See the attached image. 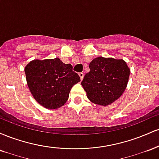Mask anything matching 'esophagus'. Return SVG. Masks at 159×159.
<instances>
[{
  "mask_svg": "<svg viewBox=\"0 0 159 159\" xmlns=\"http://www.w3.org/2000/svg\"><path fill=\"white\" fill-rule=\"evenodd\" d=\"M84 74L83 72H80L79 76H80V78H81V80H82L84 78Z\"/></svg>",
  "mask_w": 159,
  "mask_h": 159,
  "instance_id": "1",
  "label": "esophagus"
}]
</instances>
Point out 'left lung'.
Listing matches in <instances>:
<instances>
[{
	"mask_svg": "<svg viewBox=\"0 0 159 159\" xmlns=\"http://www.w3.org/2000/svg\"><path fill=\"white\" fill-rule=\"evenodd\" d=\"M81 85L93 103L107 106L119 98L127 87L130 69L123 60L98 57L90 62Z\"/></svg>",
	"mask_w": 159,
	"mask_h": 159,
	"instance_id": "obj_1",
	"label": "left lung"
}]
</instances>
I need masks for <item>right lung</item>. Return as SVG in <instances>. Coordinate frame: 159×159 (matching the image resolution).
I'll use <instances>...</instances> for the list:
<instances>
[{"label": "right lung", "mask_w": 159, "mask_h": 159, "mask_svg": "<svg viewBox=\"0 0 159 159\" xmlns=\"http://www.w3.org/2000/svg\"><path fill=\"white\" fill-rule=\"evenodd\" d=\"M27 86L36 101L48 109L63 106L73 86L81 81L72 66L59 58L34 60L25 68Z\"/></svg>", "instance_id": "1"}]
</instances>
